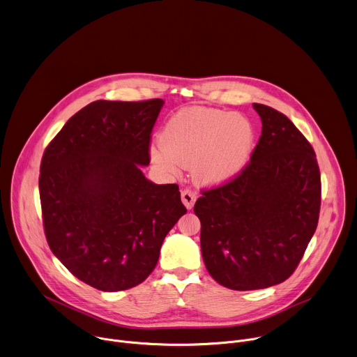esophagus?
Listing matches in <instances>:
<instances>
[{
	"instance_id": "34e87169",
	"label": "esophagus",
	"mask_w": 357,
	"mask_h": 357,
	"mask_svg": "<svg viewBox=\"0 0 357 357\" xmlns=\"http://www.w3.org/2000/svg\"><path fill=\"white\" fill-rule=\"evenodd\" d=\"M181 197H182V203L186 206V208L190 210V208L193 207L195 202H196L197 195H196V192L192 190V189H183L182 193H181Z\"/></svg>"
}]
</instances>
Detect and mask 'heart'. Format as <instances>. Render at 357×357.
I'll return each mask as SVG.
<instances>
[{"instance_id":"heart-1","label":"heart","mask_w":357,"mask_h":357,"mask_svg":"<svg viewBox=\"0 0 357 357\" xmlns=\"http://www.w3.org/2000/svg\"><path fill=\"white\" fill-rule=\"evenodd\" d=\"M253 143L252 125L213 108H183L167 123L162 143L151 149L160 169L176 174L190 167L202 183H221L245 165Z\"/></svg>"}]
</instances>
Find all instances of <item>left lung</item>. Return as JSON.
<instances>
[{
    "label": "left lung",
    "mask_w": 357,
    "mask_h": 357,
    "mask_svg": "<svg viewBox=\"0 0 357 357\" xmlns=\"http://www.w3.org/2000/svg\"><path fill=\"white\" fill-rule=\"evenodd\" d=\"M261 136L245 168L202 190L195 214L210 275L234 291L264 289L288 280L316 232L321 176L309 140L282 112L253 104Z\"/></svg>",
    "instance_id": "obj_1"
}]
</instances>
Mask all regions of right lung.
<instances>
[{
	"mask_svg": "<svg viewBox=\"0 0 357 357\" xmlns=\"http://www.w3.org/2000/svg\"><path fill=\"white\" fill-rule=\"evenodd\" d=\"M162 104L93 101L44 150L38 190L47 243L77 280L98 291L142 284L186 213L176 183L155 185L140 169L150 164Z\"/></svg>",
	"mask_w": 357,
	"mask_h": 357,
	"instance_id": "add662e5",
	"label": "right lung"
}]
</instances>
